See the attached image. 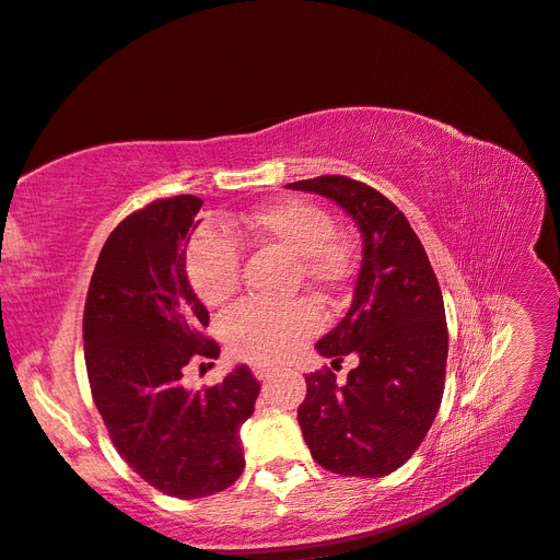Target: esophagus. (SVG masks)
Returning a JSON list of instances; mask_svg holds the SVG:
<instances>
[{"label": "esophagus", "instance_id": "1", "mask_svg": "<svg viewBox=\"0 0 560 560\" xmlns=\"http://www.w3.org/2000/svg\"><path fill=\"white\" fill-rule=\"evenodd\" d=\"M253 375L258 377V380H269V377L277 375V369H267V365H255Z\"/></svg>", "mask_w": 560, "mask_h": 560}]
</instances>
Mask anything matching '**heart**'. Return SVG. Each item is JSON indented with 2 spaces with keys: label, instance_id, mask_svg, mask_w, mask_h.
Returning <instances> with one entry per match:
<instances>
[{
  "label": "heart",
  "instance_id": "1",
  "mask_svg": "<svg viewBox=\"0 0 560 560\" xmlns=\"http://www.w3.org/2000/svg\"><path fill=\"white\" fill-rule=\"evenodd\" d=\"M242 232L279 248L295 260V281L318 295L340 293L354 269V255L345 238L332 234V218L310 201H281L253 211L242 220ZM187 277L203 305L220 307L242 281V253L228 234L203 225L189 238ZM318 328L310 302L271 307L242 302L222 316V335L234 357L250 363H277Z\"/></svg>",
  "mask_w": 560,
  "mask_h": 560
}]
</instances>
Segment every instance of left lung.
<instances>
[{
	"instance_id": "1",
	"label": "left lung",
	"mask_w": 560,
	"mask_h": 560,
	"mask_svg": "<svg viewBox=\"0 0 560 560\" xmlns=\"http://www.w3.org/2000/svg\"><path fill=\"white\" fill-rule=\"evenodd\" d=\"M354 220L363 258L342 322L316 342L338 369L359 359L345 385L330 369L310 373L298 422L312 457L342 476L380 478L418 451L445 385L448 326L443 295L424 246L406 215L377 189L345 175L298 180Z\"/></svg>"
}]
</instances>
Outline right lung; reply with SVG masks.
Masks as SVG:
<instances>
[{
	"instance_id": "1",
	"label": "right lung",
	"mask_w": 560,
	"mask_h": 560,
	"mask_svg": "<svg viewBox=\"0 0 560 560\" xmlns=\"http://www.w3.org/2000/svg\"><path fill=\"white\" fill-rule=\"evenodd\" d=\"M201 199L152 201L107 236L84 307V357L95 408L117 453L178 500L209 498L244 471L242 424L260 382L236 365L209 389H187L191 359H218L209 310L191 291L185 248Z\"/></svg>"
}]
</instances>
